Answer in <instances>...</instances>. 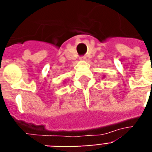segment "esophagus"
I'll use <instances>...</instances> for the list:
<instances>
[{
    "instance_id": "esophagus-1",
    "label": "esophagus",
    "mask_w": 152,
    "mask_h": 152,
    "mask_svg": "<svg viewBox=\"0 0 152 152\" xmlns=\"http://www.w3.org/2000/svg\"><path fill=\"white\" fill-rule=\"evenodd\" d=\"M79 59L81 60V61H84V60L86 59V57H84V56H82V57L79 58Z\"/></svg>"
}]
</instances>
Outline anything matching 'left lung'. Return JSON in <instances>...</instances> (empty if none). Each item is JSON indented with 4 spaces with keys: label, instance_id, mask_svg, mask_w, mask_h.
Segmentation results:
<instances>
[{
    "label": "left lung",
    "instance_id": "left-lung-1",
    "mask_svg": "<svg viewBox=\"0 0 152 152\" xmlns=\"http://www.w3.org/2000/svg\"><path fill=\"white\" fill-rule=\"evenodd\" d=\"M104 77H105V76H104Z\"/></svg>",
    "mask_w": 152,
    "mask_h": 152
}]
</instances>
